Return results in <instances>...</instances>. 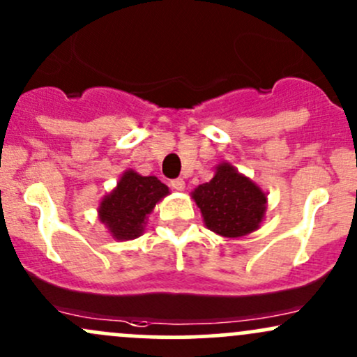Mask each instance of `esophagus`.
Segmentation results:
<instances>
[{"instance_id":"1","label":"esophagus","mask_w":357,"mask_h":357,"mask_svg":"<svg viewBox=\"0 0 357 357\" xmlns=\"http://www.w3.org/2000/svg\"><path fill=\"white\" fill-rule=\"evenodd\" d=\"M170 187L172 189L178 190V192H182V190L185 189V182H183V178H175L170 182Z\"/></svg>"}]
</instances>
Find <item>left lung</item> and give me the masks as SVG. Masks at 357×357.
<instances>
[{"label": "left lung", "mask_w": 357, "mask_h": 357, "mask_svg": "<svg viewBox=\"0 0 357 357\" xmlns=\"http://www.w3.org/2000/svg\"><path fill=\"white\" fill-rule=\"evenodd\" d=\"M192 199L211 231L240 238L259 229L267 211V195L233 165L220 163L209 182L194 189Z\"/></svg>", "instance_id": "8db88e82"}]
</instances>
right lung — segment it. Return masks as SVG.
<instances>
[{
  "label": "right lung",
  "mask_w": 357,
  "mask_h": 357,
  "mask_svg": "<svg viewBox=\"0 0 357 357\" xmlns=\"http://www.w3.org/2000/svg\"><path fill=\"white\" fill-rule=\"evenodd\" d=\"M168 194V187L156 177L126 170L116 189L102 199L98 220L116 240H134L144 231L148 214Z\"/></svg>",
  "instance_id": "obj_1"
}]
</instances>
